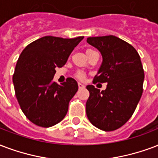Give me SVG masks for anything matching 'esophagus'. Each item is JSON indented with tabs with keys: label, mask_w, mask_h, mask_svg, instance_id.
I'll list each match as a JSON object with an SVG mask.
<instances>
[{
	"label": "esophagus",
	"mask_w": 158,
	"mask_h": 158,
	"mask_svg": "<svg viewBox=\"0 0 158 158\" xmlns=\"http://www.w3.org/2000/svg\"><path fill=\"white\" fill-rule=\"evenodd\" d=\"M78 85H79V89H84L85 88V86L83 84H81V83H79Z\"/></svg>",
	"instance_id": "1"
}]
</instances>
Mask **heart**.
Returning <instances> with one entry per match:
<instances>
[{
    "instance_id": "heart-1",
    "label": "heart",
    "mask_w": 158,
    "mask_h": 158,
    "mask_svg": "<svg viewBox=\"0 0 158 158\" xmlns=\"http://www.w3.org/2000/svg\"><path fill=\"white\" fill-rule=\"evenodd\" d=\"M75 77H76L77 79H80V80H84L85 79V74H84V72H82V71H78L76 74H75Z\"/></svg>"
}]
</instances>
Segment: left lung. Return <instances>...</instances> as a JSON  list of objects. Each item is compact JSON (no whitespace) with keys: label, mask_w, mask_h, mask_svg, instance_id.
Returning <instances> with one entry per match:
<instances>
[{"label":"left lung","mask_w":158,"mask_h":158,"mask_svg":"<svg viewBox=\"0 0 158 158\" xmlns=\"http://www.w3.org/2000/svg\"><path fill=\"white\" fill-rule=\"evenodd\" d=\"M87 42L100 51L103 62L94 83H108L100 91L88 85L86 114L94 126L114 131L128 121L143 94L144 80L140 56L134 47L114 35L89 37Z\"/></svg>","instance_id":"obj_1"}]
</instances>
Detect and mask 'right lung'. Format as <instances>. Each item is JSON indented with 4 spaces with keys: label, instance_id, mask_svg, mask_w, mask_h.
<instances>
[{
    "label": "right lung",
    "instance_id": "1",
    "mask_svg": "<svg viewBox=\"0 0 158 158\" xmlns=\"http://www.w3.org/2000/svg\"><path fill=\"white\" fill-rule=\"evenodd\" d=\"M84 36L64 39L44 36L28 44L18 59L13 74L15 96L26 118L34 124L52 127L65 117L69 103L78 91L75 79L53 81L55 69L63 67Z\"/></svg>",
    "mask_w": 158,
    "mask_h": 158
}]
</instances>
